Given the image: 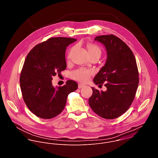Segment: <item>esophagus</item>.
Here are the masks:
<instances>
[{
    "mask_svg": "<svg viewBox=\"0 0 158 158\" xmlns=\"http://www.w3.org/2000/svg\"><path fill=\"white\" fill-rule=\"evenodd\" d=\"M85 86V85H83V84H81V83L78 84V88H80V89L83 88H84Z\"/></svg>",
    "mask_w": 158,
    "mask_h": 158,
    "instance_id": "34e87169",
    "label": "esophagus"
}]
</instances>
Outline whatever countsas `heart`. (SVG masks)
Segmentation results:
<instances>
[{"mask_svg":"<svg viewBox=\"0 0 158 158\" xmlns=\"http://www.w3.org/2000/svg\"><path fill=\"white\" fill-rule=\"evenodd\" d=\"M86 49L89 56H98L100 57L102 53L101 48L97 44L92 43H87L86 44ZM73 47L71 48L69 55L68 58H69V55L70 52L73 50ZM93 72L91 70H88L83 68L78 69L71 73V77L73 79L81 81V82H86L89 78L91 75H92Z\"/></svg>","mask_w":158,"mask_h":158,"instance_id":"b5f03b06","label":"heart"}]
</instances>
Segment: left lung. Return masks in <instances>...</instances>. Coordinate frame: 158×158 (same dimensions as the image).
Listing matches in <instances>:
<instances>
[{"label":"left lung","mask_w":158,"mask_h":158,"mask_svg":"<svg viewBox=\"0 0 158 158\" xmlns=\"http://www.w3.org/2000/svg\"><path fill=\"white\" fill-rule=\"evenodd\" d=\"M94 40L105 46L107 60L93 81L95 85L105 83L107 89L92 88L89 104L98 115L114 119L125 113L134 100L139 85L136 61L130 47L113 35L98 36Z\"/></svg>","instance_id":"8db88e82"}]
</instances>
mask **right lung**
<instances>
[{
  "instance_id": "add662e5",
  "label": "right lung",
  "mask_w": 158,
  "mask_h": 158,
  "mask_svg": "<svg viewBox=\"0 0 158 158\" xmlns=\"http://www.w3.org/2000/svg\"><path fill=\"white\" fill-rule=\"evenodd\" d=\"M77 40L51 38L36 45L28 53L20 76L23 99L28 108L38 117L49 119L64 110L68 95L77 90L78 84L68 80L63 86H53L52 77L64 70L68 45Z\"/></svg>"
}]
</instances>
